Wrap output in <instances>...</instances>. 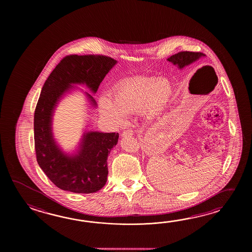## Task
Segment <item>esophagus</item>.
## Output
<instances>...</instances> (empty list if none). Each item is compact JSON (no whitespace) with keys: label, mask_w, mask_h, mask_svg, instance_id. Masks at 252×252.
I'll return each instance as SVG.
<instances>
[{"label":"esophagus","mask_w":252,"mask_h":252,"mask_svg":"<svg viewBox=\"0 0 252 252\" xmlns=\"http://www.w3.org/2000/svg\"><path fill=\"white\" fill-rule=\"evenodd\" d=\"M134 134L133 129H126V130H124V133L122 134V137H124V138H126V137H131L132 135Z\"/></svg>","instance_id":"obj_1"}]
</instances>
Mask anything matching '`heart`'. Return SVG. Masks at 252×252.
Segmentation results:
<instances>
[{
	"label": "heart",
	"instance_id": "heart-1",
	"mask_svg": "<svg viewBox=\"0 0 252 252\" xmlns=\"http://www.w3.org/2000/svg\"><path fill=\"white\" fill-rule=\"evenodd\" d=\"M173 87L166 78H134L114 86L111 98L101 96L99 107L102 115L121 125L128 115L142 112L149 118L162 113L171 100Z\"/></svg>",
	"mask_w": 252,
	"mask_h": 252
}]
</instances>
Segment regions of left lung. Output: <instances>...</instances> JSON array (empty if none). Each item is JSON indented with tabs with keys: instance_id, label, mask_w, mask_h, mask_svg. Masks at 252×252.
Returning <instances> with one entry per match:
<instances>
[{
	"instance_id": "left-lung-1",
	"label": "left lung",
	"mask_w": 252,
	"mask_h": 252,
	"mask_svg": "<svg viewBox=\"0 0 252 252\" xmlns=\"http://www.w3.org/2000/svg\"><path fill=\"white\" fill-rule=\"evenodd\" d=\"M204 55L200 52H189V51H183L179 53L175 54L170 58L167 59V61L171 62L172 64L177 65L179 69H183L185 66H188L193 62L197 61L204 57Z\"/></svg>"
}]
</instances>
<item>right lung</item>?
Instances as JSON below:
<instances>
[{
	"instance_id": "add662e5",
	"label": "right lung",
	"mask_w": 252,
	"mask_h": 252,
	"mask_svg": "<svg viewBox=\"0 0 252 252\" xmlns=\"http://www.w3.org/2000/svg\"><path fill=\"white\" fill-rule=\"evenodd\" d=\"M117 60L100 55H70L62 59L45 82L34 113V140L38 164L56 187L72 193H95L107 181V158L119 133L85 131L77 150L67 154L54 139L52 120L60 100L85 85L95 94ZM94 107L96 102L85 92Z\"/></svg>"
}]
</instances>
